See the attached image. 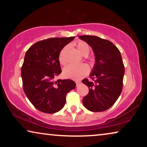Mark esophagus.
<instances>
[{
  "label": "esophagus",
  "instance_id": "1",
  "mask_svg": "<svg viewBox=\"0 0 147 147\" xmlns=\"http://www.w3.org/2000/svg\"><path fill=\"white\" fill-rule=\"evenodd\" d=\"M76 86H78L80 85V84H81V82H80V81H76Z\"/></svg>",
  "mask_w": 147,
  "mask_h": 147
}]
</instances>
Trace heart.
<instances>
[{
    "label": "heart",
    "instance_id": "obj_1",
    "mask_svg": "<svg viewBox=\"0 0 147 147\" xmlns=\"http://www.w3.org/2000/svg\"><path fill=\"white\" fill-rule=\"evenodd\" d=\"M78 51L82 55H87L90 51V46L87 43L84 41H80L76 44ZM67 47H65L62 50L59 55V62L62 65L65 63V61L64 59L63 54ZM89 72V67L85 63L82 64H70L64 68L63 70V75L66 78L78 80L82 79V78L87 75Z\"/></svg>",
    "mask_w": 147,
    "mask_h": 147
}]
</instances>
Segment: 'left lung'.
Listing matches in <instances>:
<instances>
[{
  "mask_svg": "<svg viewBox=\"0 0 147 147\" xmlns=\"http://www.w3.org/2000/svg\"><path fill=\"white\" fill-rule=\"evenodd\" d=\"M92 47L95 63L90 77L82 83L89 88L83 98V104L92 112H102L112 107L121 94L124 66L120 52L112 42L92 35L78 37Z\"/></svg>",
  "mask_w": 147,
  "mask_h": 147,
  "instance_id": "obj_1",
  "label": "left lung"
}]
</instances>
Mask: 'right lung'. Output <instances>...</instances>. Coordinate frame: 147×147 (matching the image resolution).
<instances>
[{
  "label": "right lung",
  "mask_w": 147,
  "mask_h": 147,
  "mask_svg": "<svg viewBox=\"0 0 147 147\" xmlns=\"http://www.w3.org/2000/svg\"><path fill=\"white\" fill-rule=\"evenodd\" d=\"M74 38H49L33 44L26 52L21 67L24 92L31 104L44 113L61 110L67 94L76 88L71 80H53L61 73L60 51Z\"/></svg>",
  "instance_id": "right-lung-1"
}]
</instances>
